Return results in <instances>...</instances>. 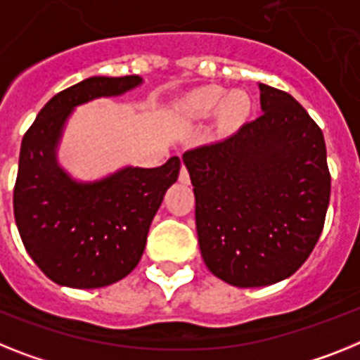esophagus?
Here are the masks:
<instances>
[{
  "label": "esophagus",
  "instance_id": "34e87169",
  "mask_svg": "<svg viewBox=\"0 0 360 360\" xmlns=\"http://www.w3.org/2000/svg\"><path fill=\"white\" fill-rule=\"evenodd\" d=\"M179 181H181V183H185V185H188V183H190V175H188V170H186V166H185V165L181 166Z\"/></svg>",
  "mask_w": 360,
  "mask_h": 360
}]
</instances>
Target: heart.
I'll return each mask as SVG.
<instances>
[{"mask_svg": "<svg viewBox=\"0 0 360 360\" xmlns=\"http://www.w3.org/2000/svg\"><path fill=\"white\" fill-rule=\"evenodd\" d=\"M181 108L190 119H208L219 109L217 117L223 128L234 129L245 122L252 102L241 89H234L225 96V89L221 86H205L186 95Z\"/></svg>", "mask_w": 360, "mask_h": 360, "instance_id": "obj_1", "label": "heart"}]
</instances>
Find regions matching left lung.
<instances>
[{
	"label": "left lung",
	"instance_id": "left-lung-1",
	"mask_svg": "<svg viewBox=\"0 0 360 360\" xmlns=\"http://www.w3.org/2000/svg\"><path fill=\"white\" fill-rule=\"evenodd\" d=\"M259 91L258 119L183 153L201 256L236 288L297 273L322 234L331 194L319 124L289 93L265 84Z\"/></svg>",
	"mask_w": 360,
	"mask_h": 360
}]
</instances>
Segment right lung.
<instances>
[{"instance_id":"obj_1","label":"right lung","mask_w":360,"mask_h":360,"mask_svg":"<svg viewBox=\"0 0 360 360\" xmlns=\"http://www.w3.org/2000/svg\"><path fill=\"white\" fill-rule=\"evenodd\" d=\"M141 82L137 75L86 78L54 95L23 135L14 217L29 256L58 285L95 289L128 276L141 262L166 190L179 177V157L157 168L126 166L95 183H77L56 161L72 108Z\"/></svg>"}]
</instances>
